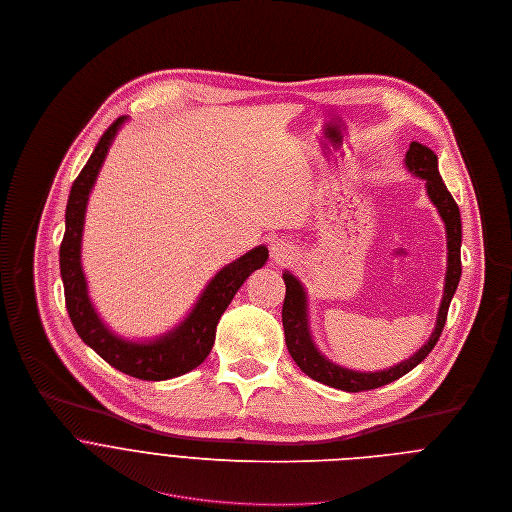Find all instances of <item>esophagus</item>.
Here are the masks:
<instances>
[{
    "label": "esophagus",
    "instance_id": "obj_1",
    "mask_svg": "<svg viewBox=\"0 0 512 512\" xmlns=\"http://www.w3.org/2000/svg\"><path fill=\"white\" fill-rule=\"evenodd\" d=\"M270 254H272V258H274L278 264L288 262V260L294 256L292 242H288V240H284V238H280V240L272 242V246H270Z\"/></svg>",
    "mask_w": 512,
    "mask_h": 512
}]
</instances>
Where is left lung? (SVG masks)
<instances>
[{
    "label": "left lung",
    "instance_id": "left-lung-1",
    "mask_svg": "<svg viewBox=\"0 0 512 512\" xmlns=\"http://www.w3.org/2000/svg\"><path fill=\"white\" fill-rule=\"evenodd\" d=\"M405 165L418 177L426 179L428 195L434 201V206L438 208V212L446 224V232H448V272H446L444 300L440 304L438 323H436V329H434L430 341L414 357H410L407 361H403L391 369L375 371V373H359V371H351V369L331 363L327 357H323L317 351V347L311 339L309 323H306V296H304L302 284L292 274H288V272L282 274L284 284H286V296H284V304H282V327H284V337H286V347H288L290 357L302 369V373L313 377L315 381H321L325 385H331V387H337L343 391L357 393V391H367V389L387 385V383L399 379L401 375L410 373L418 363H422L430 355V351L434 349V345L438 343V339L444 331L450 300L460 282V274H462L460 210H458V203L454 201L452 193L448 191V187L444 185V181L440 177L438 157L434 155L432 149L414 141L410 145V151H407V155H405Z\"/></svg>",
    "mask_w": 512,
    "mask_h": 512
}]
</instances>
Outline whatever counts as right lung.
I'll list each match as a JSON object with an SVG mask.
<instances>
[{
    "instance_id": "obj_1",
    "label": "right lung",
    "mask_w": 512,
    "mask_h": 512,
    "mask_svg": "<svg viewBox=\"0 0 512 512\" xmlns=\"http://www.w3.org/2000/svg\"><path fill=\"white\" fill-rule=\"evenodd\" d=\"M123 123L125 117H119L105 133H102L90 159L72 183L66 206V232L60 244L64 300L66 311L78 337L109 365L143 381H163L191 371L210 355L220 317L228 309V304L232 302L234 294L244 284V280L254 270L264 266V262L268 260V248L258 246L250 250L246 256L222 268L212 278L208 288L203 290L201 298L193 306L191 315L169 335L151 343H129L115 337L105 325H102L90 304L86 280L80 266V240L90 189Z\"/></svg>"
}]
</instances>
